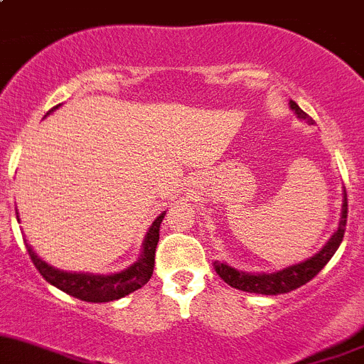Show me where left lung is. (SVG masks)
Here are the masks:
<instances>
[{
  "label": "left lung",
  "mask_w": 364,
  "mask_h": 364,
  "mask_svg": "<svg viewBox=\"0 0 364 364\" xmlns=\"http://www.w3.org/2000/svg\"><path fill=\"white\" fill-rule=\"evenodd\" d=\"M292 112L296 113L299 121H305L309 124H314L311 117L306 115L294 101L289 102ZM346 213H348V204H346V193H343V208H341V218H339L338 229L336 232L328 238V242L321 247V251L316 252L311 258L303 259L299 263H292V265L285 267V269H279L276 272H245L238 271L235 267L228 265L223 262H215L216 274L228 283V285L235 287L238 291L245 292H255V294H263V296H278V294H287V292L299 289L301 285H305L306 282H311L323 267L328 263V259L336 255L339 243L343 242V235H345V225H346Z\"/></svg>",
  "instance_id": "1"
}]
</instances>
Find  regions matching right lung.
<instances>
[{
	"mask_svg": "<svg viewBox=\"0 0 364 364\" xmlns=\"http://www.w3.org/2000/svg\"><path fill=\"white\" fill-rule=\"evenodd\" d=\"M50 109L46 115L58 109ZM45 115V117H46ZM164 213H160L155 218V222L151 223V228L146 232V238L142 242V251L141 256L136 262H133L132 265L126 267L124 271L113 272V274H93V272H68L61 271V269H55L50 263H46L45 259L39 258L36 255V251L28 245V242L25 240L26 251H28L30 258L34 262L36 269L39 271V274L50 283V285L58 287L59 291L66 292V294L73 296V298L81 299V301H90V303H106L113 301V299H121L124 296L132 294L136 289L144 287L149 282L153 274V267H155V249L156 243H159V231L160 223L164 220Z\"/></svg>",
	"mask_w": 364,
	"mask_h": 364,
	"instance_id": "add662e5",
	"label": "right lung"
}]
</instances>
